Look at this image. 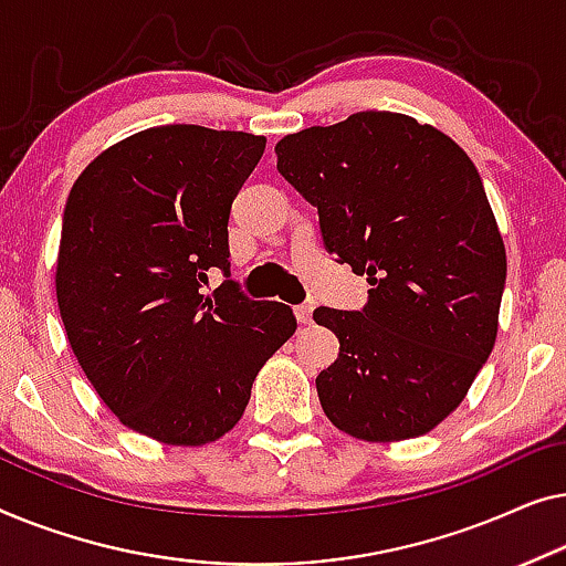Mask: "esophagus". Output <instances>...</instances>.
<instances>
[{
  "label": "esophagus",
  "instance_id": "34e87169",
  "mask_svg": "<svg viewBox=\"0 0 566 566\" xmlns=\"http://www.w3.org/2000/svg\"><path fill=\"white\" fill-rule=\"evenodd\" d=\"M294 315H297L300 325L313 323V305H297V307H294Z\"/></svg>",
  "mask_w": 566,
  "mask_h": 566
}]
</instances>
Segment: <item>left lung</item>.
Segmentation results:
<instances>
[{
    "label": "left lung",
    "instance_id": "1",
    "mask_svg": "<svg viewBox=\"0 0 566 566\" xmlns=\"http://www.w3.org/2000/svg\"><path fill=\"white\" fill-rule=\"evenodd\" d=\"M276 169L317 207L325 251L371 284L359 313H313L340 344L315 379L325 416L364 441L428 433L497 338L507 264L482 177L449 135L371 109L286 135Z\"/></svg>",
    "mask_w": 566,
    "mask_h": 566
}]
</instances>
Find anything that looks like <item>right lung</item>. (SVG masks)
<instances>
[{
	"mask_svg": "<svg viewBox=\"0 0 566 566\" xmlns=\"http://www.w3.org/2000/svg\"><path fill=\"white\" fill-rule=\"evenodd\" d=\"M264 148L251 133L148 127L71 187L55 266L63 328L107 408L148 439L226 436L261 366L297 331L292 307L228 280L230 205ZM210 268L227 282L205 298Z\"/></svg>",
	"mask_w": 566,
	"mask_h": 566,
	"instance_id": "add662e5",
	"label": "right lung"
}]
</instances>
